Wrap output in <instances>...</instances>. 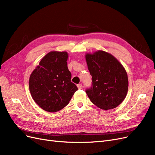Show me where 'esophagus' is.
I'll list each match as a JSON object with an SVG mask.
<instances>
[{
	"label": "esophagus",
	"mask_w": 155,
	"mask_h": 155,
	"mask_svg": "<svg viewBox=\"0 0 155 155\" xmlns=\"http://www.w3.org/2000/svg\"><path fill=\"white\" fill-rule=\"evenodd\" d=\"M77 87L78 88V89H82V88H83V86L81 84H78V85H77Z\"/></svg>",
	"instance_id": "1"
}]
</instances>
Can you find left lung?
I'll return each mask as SVG.
<instances>
[{
  "mask_svg": "<svg viewBox=\"0 0 155 155\" xmlns=\"http://www.w3.org/2000/svg\"><path fill=\"white\" fill-rule=\"evenodd\" d=\"M88 69L92 78L86 93L100 109L109 110L118 107L128 91V76L125 68L112 54L103 50L85 55Z\"/></svg>",
  "mask_w": 155,
  "mask_h": 155,
  "instance_id": "left-lung-1",
  "label": "left lung"
}]
</instances>
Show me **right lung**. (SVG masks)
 Masks as SVG:
<instances>
[{"mask_svg": "<svg viewBox=\"0 0 155 155\" xmlns=\"http://www.w3.org/2000/svg\"><path fill=\"white\" fill-rule=\"evenodd\" d=\"M67 51H51L42 58L29 79L33 100L42 109L55 112L66 107L78 87L71 82Z\"/></svg>", "mask_w": 155, "mask_h": 155, "instance_id": "add662e5", "label": "right lung"}]
</instances>
